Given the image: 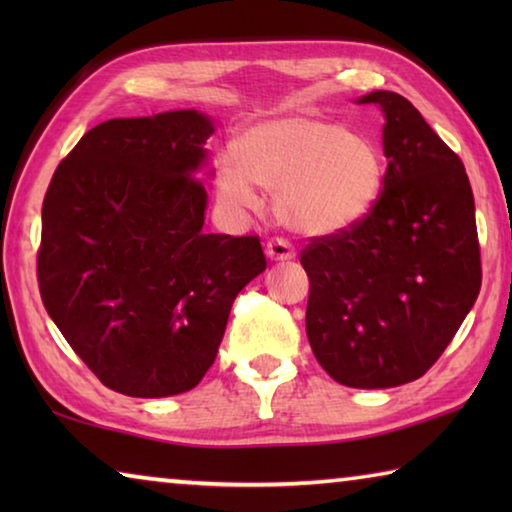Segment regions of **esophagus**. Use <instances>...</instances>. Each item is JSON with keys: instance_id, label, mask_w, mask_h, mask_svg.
I'll use <instances>...</instances> for the list:
<instances>
[{"instance_id": "34e87169", "label": "esophagus", "mask_w": 512, "mask_h": 512, "mask_svg": "<svg viewBox=\"0 0 512 512\" xmlns=\"http://www.w3.org/2000/svg\"><path fill=\"white\" fill-rule=\"evenodd\" d=\"M266 257L271 262H289V259L296 257V248H293L287 239H271L266 244Z\"/></svg>"}]
</instances>
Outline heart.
Instances as JSON below:
<instances>
[{
	"label": "heart",
	"mask_w": 512,
	"mask_h": 512,
	"mask_svg": "<svg viewBox=\"0 0 512 512\" xmlns=\"http://www.w3.org/2000/svg\"><path fill=\"white\" fill-rule=\"evenodd\" d=\"M257 187L273 192L277 221L309 237L350 228L377 203L384 158L370 137L334 121L289 115L241 135L239 153L216 158V194L232 210H257Z\"/></svg>",
	"instance_id": "b5f03b06"
}]
</instances>
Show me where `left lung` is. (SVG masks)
Masks as SVG:
<instances>
[{"label": "left lung", "mask_w": 512, "mask_h": 512, "mask_svg": "<svg viewBox=\"0 0 512 512\" xmlns=\"http://www.w3.org/2000/svg\"><path fill=\"white\" fill-rule=\"evenodd\" d=\"M359 103L384 112V189L350 228L300 253L309 275L307 336L320 366L350 388L422 377L481 289L474 196L458 155L402 94Z\"/></svg>", "instance_id": "left-lung-1"}]
</instances>
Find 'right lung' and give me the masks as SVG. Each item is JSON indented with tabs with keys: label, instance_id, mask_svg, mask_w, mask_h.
<instances>
[{
	"label": "right lung",
	"instance_id": "add662e5",
	"mask_svg": "<svg viewBox=\"0 0 512 512\" xmlns=\"http://www.w3.org/2000/svg\"><path fill=\"white\" fill-rule=\"evenodd\" d=\"M212 119L196 110L108 119L58 164L42 203L47 314L103 386L192 388L216 359L237 293L266 268L259 237L205 235Z\"/></svg>",
	"mask_w": 512,
	"mask_h": 512
}]
</instances>
